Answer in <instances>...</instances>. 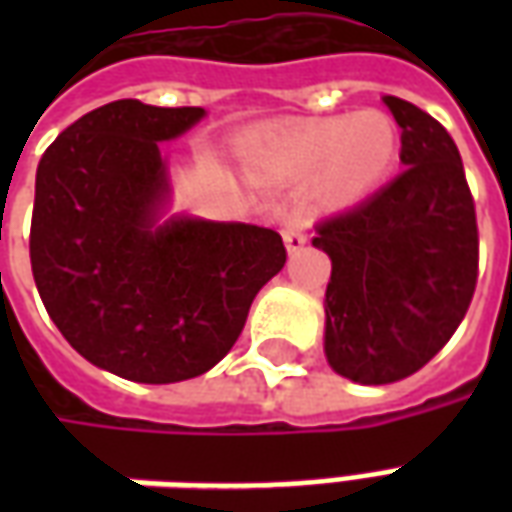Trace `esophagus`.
<instances>
[{
  "instance_id": "esophagus-1",
  "label": "esophagus",
  "mask_w": 512,
  "mask_h": 512,
  "mask_svg": "<svg viewBox=\"0 0 512 512\" xmlns=\"http://www.w3.org/2000/svg\"><path fill=\"white\" fill-rule=\"evenodd\" d=\"M282 238H285L290 255H296L301 246L307 244V216L304 213H290L285 230H282Z\"/></svg>"
}]
</instances>
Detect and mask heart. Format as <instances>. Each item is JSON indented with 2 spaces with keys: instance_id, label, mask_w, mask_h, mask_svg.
Wrapping results in <instances>:
<instances>
[{
  "instance_id": "b5f03b06",
  "label": "heart",
  "mask_w": 512,
  "mask_h": 512,
  "mask_svg": "<svg viewBox=\"0 0 512 512\" xmlns=\"http://www.w3.org/2000/svg\"><path fill=\"white\" fill-rule=\"evenodd\" d=\"M397 153V128L384 112L312 120L246 142L244 161L263 180L318 175L326 202H354L376 189Z\"/></svg>"
}]
</instances>
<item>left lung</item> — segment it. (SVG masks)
<instances>
[{
	"label": "left lung",
	"mask_w": 512,
	"mask_h": 512,
	"mask_svg": "<svg viewBox=\"0 0 512 512\" xmlns=\"http://www.w3.org/2000/svg\"><path fill=\"white\" fill-rule=\"evenodd\" d=\"M403 172L315 224L332 257L326 359L356 384H392L447 345L477 285V216L458 147L439 120L395 95Z\"/></svg>",
	"instance_id": "obj_1"
}]
</instances>
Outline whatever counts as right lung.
Wrapping results in <instances>:
<instances>
[{"label":"right lung","mask_w":512,"mask_h":512,"mask_svg":"<svg viewBox=\"0 0 512 512\" xmlns=\"http://www.w3.org/2000/svg\"><path fill=\"white\" fill-rule=\"evenodd\" d=\"M200 106L123 98L62 131L35 178L29 260L62 337L136 384L208 373L244 329L257 290L282 271V235L175 216L158 142L186 134Z\"/></svg>","instance_id":"right-lung-1"}]
</instances>
